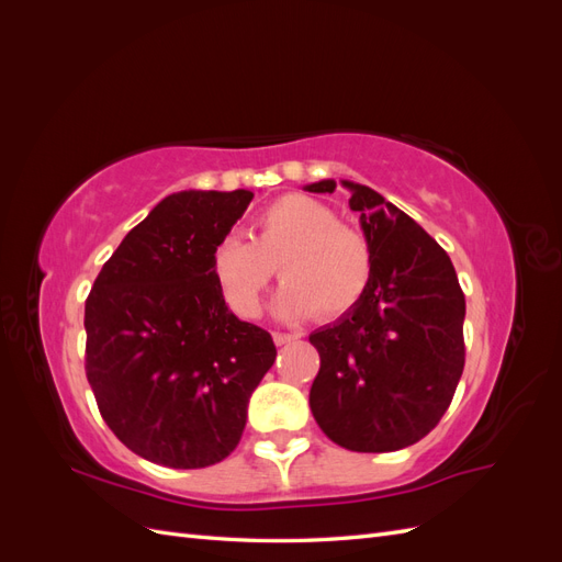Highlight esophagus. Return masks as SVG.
I'll return each mask as SVG.
<instances>
[{
  "instance_id": "34e87169",
  "label": "esophagus",
  "mask_w": 562,
  "mask_h": 562,
  "mask_svg": "<svg viewBox=\"0 0 562 562\" xmlns=\"http://www.w3.org/2000/svg\"><path fill=\"white\" fill-rule=\"evenodd\" d=\"M302 335L300 333H274V342L279 345V347H283V345H288V342H295V339H300Z\"/></svg>"
}]
</instances>
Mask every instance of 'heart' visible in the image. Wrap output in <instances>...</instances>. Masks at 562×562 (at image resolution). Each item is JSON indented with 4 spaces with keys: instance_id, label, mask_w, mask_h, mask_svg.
Here are the masks:
<instances>
[{
    "instance_id": "1",
    "label": "heart",
    "mask_w": 562,
    "mask_h": 562,
    "mask_svg": "<svg viewBox=\"0 0 562 562\" xmlns=\"http://www.w3.org/2000/svg\"><path fill=\"white\" fill-rule=\"evenodd\" d=\"M277 269L285 281L277 295L281 316L302 318L318 310L323 318H337L366 295L372 250L366 236L339 223L326 203L285 194L252 217L250 239L229 234L211 255L217 291L241 318L260 314Z\"/></svg>"
}]
</instances>
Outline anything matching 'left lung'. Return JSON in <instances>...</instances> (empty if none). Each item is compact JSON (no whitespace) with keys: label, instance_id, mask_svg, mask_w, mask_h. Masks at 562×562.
<instances>
[{"label":"left lung","instance_id":"left-lung-1","mask_svg":"<svg viewBox=\"0 0 562 562\" xmlns=\"http://www.w3.org/2000/svg\"><path fill=\"white\" fill-rule=\"evenodd\" d=\"M372 250L368 291L310 335L321 356L310 405L321 431L353 452L417 443L446 415L464 370L467 302L448 252L366 184L342 182ZM335 180L307 184L335 192Z\"/></svg>","mask_w":562,"mask_h":562}]
</instances>
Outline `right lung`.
I'll use <instances>...</instances> for the list:
<instances>
[{"label":"right lung","mask_w":562,"mask_h":562,"mask_svg":"<svg viewBox=\"0 0 562 562\" xmlns=\"http://www.w3.org/2000/svg\"><path fill=\"white\" fill-rule=\"evenodd\" d=\"M252 192H178L135 225L87 297V378L122 443L149 462L203 469L239 446L248 398L277 359L236 318L211 255Z\"/></svg>","instance_id":"add662e5"}]
</instances>
